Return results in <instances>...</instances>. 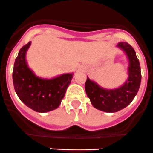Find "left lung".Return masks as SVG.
I'll use <instances>...</instances> for the list:
<instances>
[{
    "label": "left lung",
    "mask_w": 153,
    "mask_h": 153,
    "mask_svg": "<svg viewBox=\"0 0 153 153\" xmlns=\"http://www.w3.org/2000/svg\"><path fill=\"white\" fill-rule=\"evenodd\" d=\"M117 46L126 53L129 62L126 82L117 88L105 89L87 77L85 85L86 94L93 106L105 112H117L129 105L137 94L141 81L140 63L132 47L127 42H120Z\"/></svg>",
    "instance_id": "left-lung-1"
}]
</instances>
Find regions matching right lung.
<instances>
[{"label":"right lung","mask_w":153,"mask_h":153,"mask_svg":"<svg viewBox=\"0 0 153 153\" xmlns=\"http://www.w3.org/2000/svg\"><path fill=\"white\" fill-rule=\"evenodd\" d=\"M31 42L19 51L13 71L15 91L27 106L37 112H48L59 106L73 74H64L55 78L42 79L36 76L26 61V53Z\"/></svg>","instance_id":"add662e5"}]
</instances>
